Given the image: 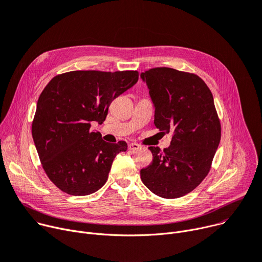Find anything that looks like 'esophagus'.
Instances as JSON below:
<instances>
[{
	"instance_id": "obj_1",
	"label": "esophagus",
	"mask_w": 262,
	"mask_h": 262,
	"mask_svg": "<svg viewBox=\"0 0 262 262\" xmlns=\"http://www.w3.org/2000/svg\"><path fill=\"white\" fill-rule=\"evenodd\" d=\"M141 148V145H139V144H137V143H130V144H128V149L129 150H138V149H140Z\"/></svg>"
}]
</instances>
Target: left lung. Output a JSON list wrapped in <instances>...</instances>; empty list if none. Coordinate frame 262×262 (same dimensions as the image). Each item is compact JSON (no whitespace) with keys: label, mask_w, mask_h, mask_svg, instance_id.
Segmentation results:
<instances>
[{"label":"left lung","mask_w":262,"mask_h":262,"mask_svg":"<svg viewBox=\"0 0 262 262\" xmlns=\"http://www.w3.org/2000/svg\"><path fill=\"white\" fill-rule=\"evenodd\" d=\"M155 106L154 123L172 133L170 146H149L152 162L140 170L157 196L175 199L190 193L207 176L221 138L213 95L195 74L156 67L141 74Z\"/></svg>","instance_id":"8db88e82"}]
</instances>
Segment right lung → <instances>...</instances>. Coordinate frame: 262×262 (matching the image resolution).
<instances>
[{"instance_id":"1","label":"right lung","mask_w":262,"mask_h":262,"mask_svg":"<svg viewBox=\"0 0 262 262\" xmlns=\"http://www.w3.org/2000/svg\"><path fill=\"white\" fill-rule=\"evenodd\" d=\"M138 79L137 71H75L45 86L31 133L47 177L64 193L86 196L105 184L115 157L127 144L105 142L91 126L105 121L112 101Z\"/></svg>"}]
</instances>
